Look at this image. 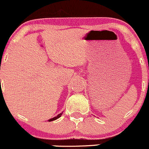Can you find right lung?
I'll use <instances>...</instances> for the list:
<instances>
[{
    "instance_id": "1",
    "label": "right lung",
    "mask_w": 149,
    "mask_h": 149,
    "mask_svg": "<svg viewBox=\"0 0 149 149\" xmlns=\"http://www.w3.org/2000/svg\"><path fill=\"white\" fill-rule=\"evenodd\" d=\"M62 113H59V115H57V116H55V117L49 119V120H48V121H49V122H50V121H53V120H56V119H58V118H60L61 116H62Z\"/></svg>"
}]
</instances>
